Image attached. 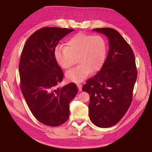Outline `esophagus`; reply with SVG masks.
Here are the masks:
<instances>
[{
    "label": "esophagus",
    "mask_w": 152,
    "mask_h": 152,
    "mask_svg": "<svg viewBox=\"0 0 152 152\" xmlns=\"http://www.w3.org/2000/svg\"><path fill=\"white\" fill-rule=\"evenodd\" d=\"M77 87H78V91H82V86L81 83H77Z\"/></svg>",
    "instance_id": "1"
}]
</instances>
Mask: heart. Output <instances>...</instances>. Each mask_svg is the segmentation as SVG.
Here are the masks:
<instances>
[{
	"label": "heart",
	"instance_id": "heart-1",
	"mask_svg": "<svg viewBox=\"0 0 152 152\" xmlns=\"http://www.w3.org/2000/svg\"><path fill=\"white\" fill-rule=\"evenodd\" d=\"M65 46L59 45L55 51V58L62 69L69 70L77 60L76 68L66 73V77L71 82H80L91 72L97 71L106 58V41L103 36L79 33L66 41Z\"/></svg>",
	"mask_w": 152,
	"mask_h": 152
}]
</instances>
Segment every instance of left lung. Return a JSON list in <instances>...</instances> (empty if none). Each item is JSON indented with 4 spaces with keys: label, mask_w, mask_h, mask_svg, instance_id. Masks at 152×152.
<instances>
[{
    "label": "left lung",
    "mask_w": 152,
    "mask_h": 152,
    "mask_svg": "<svg viewBox=\"0 0 152 152\" xmlns=\"http://www.w3.org/2000/svg\"><path fill=\"white\" fill-rule=\"evenodd\" d=\"M94 31L107 36L109 49L101 70L87 80L82 91L90 95L92 123L109 128L121 119L132 104L138 72L133 50L118 31L110 28Z\"/></svg>",
    "instance_id": "left-lung-1"
}]
</instances>
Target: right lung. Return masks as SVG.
<instances>
[{
  "mask_svg": "<svg viewBox=\"0 0 152 152\" xmlns=\"http://www.w3.org/2000/svg\"><path fill=\"white\" fill-rule=\"evenodd\" d=\"M74 30L45 27L26 41L20 55V87L33 116L41 123L58 126L69 118V104L78 92L75 83L63 87L64 73L55 58L58 41Z\"/></svg>",
  "mask_w": 152,
  "mask_h": 152,
  "instance_id": "1",
  "label": "right lung"
}]
</instances>
